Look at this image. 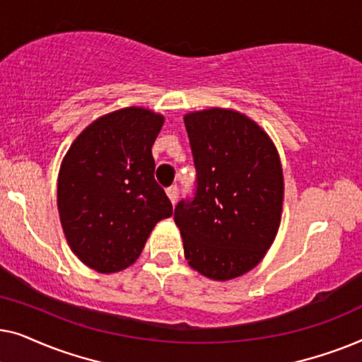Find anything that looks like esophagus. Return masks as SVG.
Listing matches in <instances>:
<instances>
[{
	"mask_svg": "<svg viewBox=\"0 0 362 362\" xmlns=\"http://www.w3.org/2000/svg\"><path fill=\"white\" fill-rule=\"evenodd\" d=\"M166 194H168V197H170V199H171L173 204H176L177 197H180V187H177L176 185L170 186V187H168V189H166Z\"/></svg>",
	"mask_w": 362,
	"mask_h": 362,
	"instance_id": "obj_1",
	"label": "esophagus"
}]
</instances>
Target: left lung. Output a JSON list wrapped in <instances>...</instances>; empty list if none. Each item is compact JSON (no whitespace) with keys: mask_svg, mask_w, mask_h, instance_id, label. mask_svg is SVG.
I'll return each instance as SVG.
<instances>
[{"mask_svg":"<svg viewBox=\"0 0 362 362\" xmlns=\"http://www.w3.org/2000/svg\"><path fill=\"white\" fill-rule=\"evenodd\" d=\"M196 168L192 197L177 202L175 222L192 269L230 280L270 249L281 216L284 173L270 138L232 110L185 117Z\"/></svg>","mask_w":362,"mask_h":362,"instance_id":"obj_1","label":"left lung"}]
</instances>
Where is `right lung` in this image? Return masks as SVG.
<instances>
[{"instance_id": "1", "label": "right lung", "mask_w": 362, "mask_h": 362, "mask_svg": "<svg viewBox=\"0 0 362 362\" xmlns=\"http://www.w3.org/2000/svg\"><path fill=\"white\" fill-rule=\"evenodd\" d=\"M161 127L158 113L123 108L90 123L64 158L57 182L64 234L100 274L132 265L156 222L173 214L151 155Z\"/></svg>"}]
</instances>
